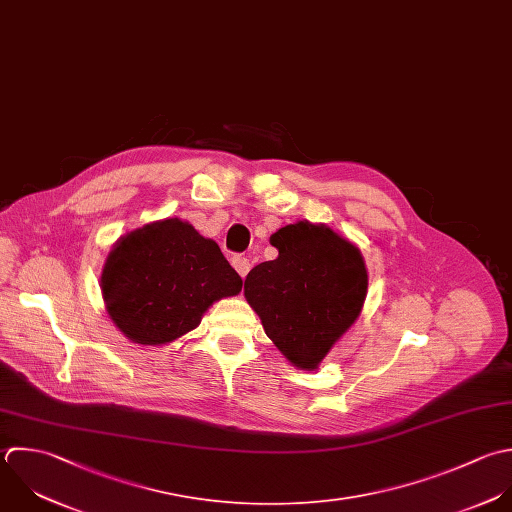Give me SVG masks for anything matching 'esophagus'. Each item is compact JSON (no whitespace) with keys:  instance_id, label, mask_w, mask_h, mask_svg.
Masks as SVG:
<instances>
[{"instance_id":"esophagus-1","label":"esophagus","mask_w":512,"mask_h":512,"mask_svg":"<svg viewBox=\"0 0 512 512\" xmlns=\"http://www.w3.org/2000/svg\"><path fill=\"white\" fill-rule=\"evenodd\" d=\"M231 265L235 267V271H237L241 277H247V273H249V269H251L249 259L243 257V255H233V257H231Z\"/></svg>"}]
</instances>
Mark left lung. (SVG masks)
<instances>
[{
  "label": "left lung",
  "mask_w": 512,
  "mask_h": 512,
  "mask_svg": "<svg viewBox=\"0 0 512 512\" xmlns=\"http://www.w3.org/2000/svg\"><path fill=\"white\" fill-rule=\"evenodd\" d=\"M269 241L279 257L249 271L245 299L275 347L295 367L313 371L363 309V255L331 227L309 221L281 227Z\"/></svg>",
  "instance_id": "8db88e82"
}]
</instances>
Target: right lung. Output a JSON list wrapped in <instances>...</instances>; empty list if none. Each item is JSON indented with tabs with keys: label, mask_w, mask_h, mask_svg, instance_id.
Instances as JSON below:
<instances>
[{
	"label": "right lung",
	"mask_w": 512,
	"mask_h": 512,
	"mask_svg": "<svg viewBox=\"0 0 512 512\" xmlns=\"http://www.w3.org/2000/svg\"><path fill=\"white\" fill-rule=\"evenodd\" d=\"M241 285L219 245L177 217L123 235L101 273L111 321L139 345L183 337L215 301L237 295Z\"/></svg>",
	"instance_id": "add662e5"
}]
</instances>
